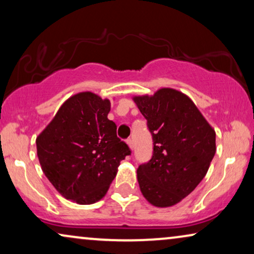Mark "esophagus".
<instances>
[{
    "label": "esophagus",
    "mask_w": 254,
    "mask_h": 254,
    "mask_svg": "<svg viewBox=\"0 0 254 254\" xmlns=\"http://www.w3.org/2000/svg\"><path fill=\"white\" fill-rule=\"evenodd\" d=\"M127 144H128V147H129L130 150H133V149H134V144H133V140H131V138H128V140H127Z\"/></svg>",
    "instance_id": "34e87169"
}]
</instances>
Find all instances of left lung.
<instances>
[{
  "label": "left lung",
  "mask_w": 254,
  "mask_h": 254,
  "mask_svg": "<svg viewBox=\"0 0 254 254\" xmlns=\"http://www.w3.org/2000/svg\"><path fill=\"white\" fill-rule=\"evenodd\" d=\"M133 100L148 123L154 152L137 169L143 196L155 207H171L192 193L209 169L216 134L190 97L162 88Z\"/></svg>",
  "instance_id": "obj_1"
}]
</instances>
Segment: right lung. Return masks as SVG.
I'll return each instance as SVG.
<instances>
[{
  "label": "right lung",
  "mask_w": 254,
  "mask_h": 254,
  "mask_svg": "<svg viewBox=\"0 0 254 254\" xmlns=\"http://www.w3.org/2000/svg\"><path fill=\"white\" fill-rule=\"evenodd\" d=\"M109 99L79 92L62 104L53 120L37 137L41 169L59 193L78 204L105 196L127 155L128 145L117 136L107 119Z\"/></svg>",
  "instance_id": "1"
}]
</instances>
